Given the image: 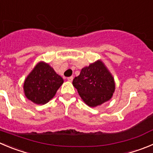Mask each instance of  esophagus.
<instances>
[{"label":"esophagus","mask_w":153,"mask_h":153,"mask_svg":"<svg viewBox=\"0 0 153 153\" xmlns=\"http://www.w3.org/2000/svg\"><path fill=\"white\" fill-rule=\"evenodd\" d=\"M67 79H68V81H72V80H73V77H72V76L68 77V78H67Z\"/></svg>","instance_id":"esophagus-1"}]
</instances>
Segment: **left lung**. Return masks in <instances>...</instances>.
Wrapping results in <instances>:
<instances>
[{"label": "left lung", "instance_id": "1", "mask_svg": "<svg viewBox=\"0 0 153 153\" xmlns=\"http://www.w3.org/2000/svg\"><path fill=\"white\" fill-rule=\"evenodd\" d=\"M72 85L84 102L91 107H96L112 98L115 84L112 74L103 62L97 60L81 69Z\"/></svg>", "mask_w": 153, "mask_h": 153}]
</instances>
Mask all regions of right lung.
<instances>
[{
	"mask_svg": "<svg viewBox=\"0 0 153 153\" xmlns=\"http://www.w3.org/2000/svg\"><path fill=\"white\" fill-rule=\"evenodd\" d=\"M63 83L49 64L40 62L24 81V93L29 100L36 104H45L54 96Z\"/></svg>",
	"mask_w": 153,
	"mask_h": 153,
	"instance_id": "obj_1",
	"label": "right lung"
}]
</instances>
